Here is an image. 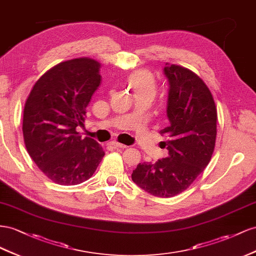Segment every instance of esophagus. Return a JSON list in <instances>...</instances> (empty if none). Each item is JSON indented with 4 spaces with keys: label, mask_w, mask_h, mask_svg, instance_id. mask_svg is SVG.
Wrapping results in <instances>:
<instances>
[{
    "label": "esophagus",
    "mask_w": 256,
    "mask_h": 256,
    "mask_svg": "<svg viewBox=\"0 0 256 256\" xmlns=\"http://www.w3.org/2000/svg\"><path fill=\"white\" fill-rule=\"evenodd\" d=\"M114 148H121V149H126V148H128V146H126V144H120V142H110Z\"/></svg>",
    "instance_id": "1"
}]
</instances>
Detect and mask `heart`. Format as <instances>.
I'll list each match as a JSON object with an SVG mask.
<instances>
[{
  "label": "heart",
  "instance_id": "b5f03b06",
  "mask_svg": "<svg viewBox=\"0 0 256 256\" xmlns=\"http://www.w3.org/2000/svg\"><path fill=\"white\" fill-rule=\"evenodd\" d=\"M130 86H132L135 94L142 93H150L154 96L156 94V82L153 77L148 72H137L130 79Z\"/></svg>",
  "mask_w": 256,
  "mask_h": 256
}]
</instances>
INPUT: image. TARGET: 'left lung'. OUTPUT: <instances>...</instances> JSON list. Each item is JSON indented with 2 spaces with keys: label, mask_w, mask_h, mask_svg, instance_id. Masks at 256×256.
Returning a JSON list of instances; mask_svg holds the SVG:
<instances>
[{
  "label": "left lung",
  "mask_w": 256,
  "mask_h": 256,
  "mask_svg": "<svg viewBox=\"0 0 256 256\" xmlns=\"http://www.w3.org/2000/svg\"><path fill=\"white\" fill-rule=\"evenodd\" d=\"M170 126L160 130L168 156L154 164L140 163L132 180L151 195L172 197L191 186L209 164L216 137V107L209 88L195 72L166 63Z\"/></svg>",
  "instance_id": "8db88e82"
}]
</instances>
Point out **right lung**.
<instances>
[{
    "mask_svg": "<svg viewBox=\"0 0 256 256\" xmlns=\"http://www.w3.org/2000/svg\"><path fill=\"white\" fill-rule=\"evenodd\" d=\"M100 64L90 58L61 62L47 70L26 98L22 132L26 148L38 168L61 186L92 177L105 152L84 126L86 108L100 84Z\"/></svg>",
    "mask_w": 256,
    "mask_h": 256,
    "instance_id": "right-lung-1",
    "label": "right lung"
}]
</instances>
